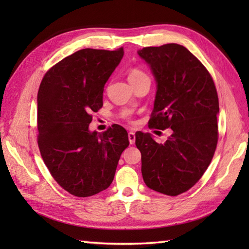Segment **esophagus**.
Wrapping results in <instances>:
<instances>
[{
	"label": "esophagus",
	"instance_id": "34e87169",
	"mask_svg": "<svg viewBox=\"0 0 249 249\" xmlns=\"http://www.w3.org/2000/svg\"><path fill=\"white\" fill-rule=\"evenodd\" d=\"M128 140H129V143L130 144H134L135 143L136 136H135V133H133V131H129V133H128Z\"/></svg>",
	"mask_w": 249,
	"mask_h": 249
}]
</instances>
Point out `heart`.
Returning a JSON list of instances; mask_svg holds the SVG:
<instances>
[{
    "label": "heart",
    "mask_w": 249,
    "mask_h": 249,
    "mask_svg": "<svg viewBox=\"0 0 249 249\" xmlns=\"http://www.w3.org/2000/svg\"><path fill=\"white\" fill-rule=\"evenodd\" d=\"M144 75H145L144 72H142L141 71L137 70V68H134V70H131L128 73V80H131V79H137V78L144 76Z\"/></svg>",
    "instance_id": "obj_1"
}]
</instances>
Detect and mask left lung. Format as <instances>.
Listing matches in <instances>:
<instances>
[{
    "instance_id": "obj_1",
    "label": "left lung",
    "mask_w": 249,
    "mask_h": 249,
    "mask_svg": "<svg viewBox=\"0 0 249 249\" xmlns=\"http://www.w3.org/2000/svg\"><path fill=\"white\" fill-rule=\"evenodd\" d=\"M138 54L156 81L150 128H170L158 143L150 133H136L141 172L149 188L168 196L187 192L203 176L218 140V96L212 77L185 47H146Z\"/></svg>"
}]
</instances>
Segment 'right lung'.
<instances>
[{
	"mask_svg": "<svg viewBox=\"0 0 249 249\" xmlns=\"http://www.w3.org/2000/svg\"><path fill=\"white\" fill-rule=\"evenodd\" d=\"M124 55L82 49L46 72L37 94L39 151L51 176L66 192L89 197L112 183L121 154L129 145L124 127L91 131L92 112L103 107L106 82Z\"/></svg>",
	"mask_w": 249,
	"mask_h": 249,
	"instance_id": "1",
	"label": "right lung"
}]
</instances>
